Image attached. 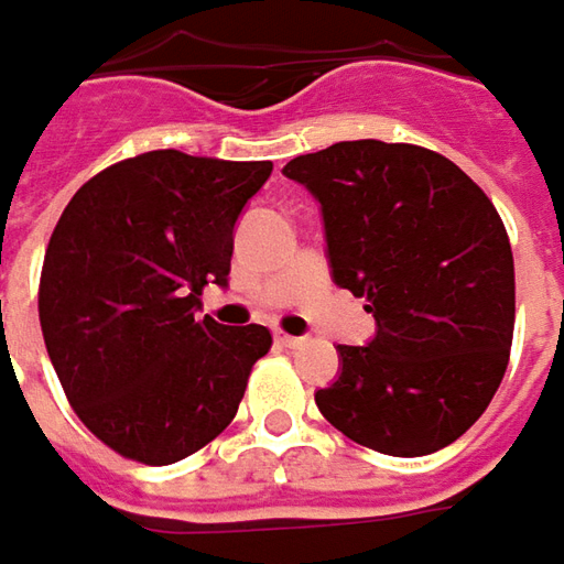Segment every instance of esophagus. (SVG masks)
I'll use <instances>...</instances> for the list:
<instances>
[{
  "mask_svg": "<svg viewBox=\"0 0 564 564\" xmlns=\"http://www.w3.org/2000/svg\"><path fill=\"white\" fill-rule=\"evenodd\" d=\"M274 339H278V343H281V346H286V348H299L302 346V343H305V339H302V336H290V333H274Z\"/></svg>",
  "mask_w": 564,
  "mask_h": 564,
  "instance_id": "34e87169",
  "label": "esophagus"
}]
</instances>
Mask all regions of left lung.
Segmentation results:
<instances>
[{
	"label": "left lung",
	"instance_id": "left-lung-1",
	"mask_svg": "<svg viewBox=\"0 0 564 564\" xmlns=\"http://www.w3.org/2000/svg\"><path fill=\"white\" fill-rule=\"evenodd\" d=\"M283 175L321 203L333 281L377 317L367 346H339L317 411L389 457L457 442L500 389L516 327L512 247L488 194L442 153L377 138L296 156Z\"/></svg>",
	"mask_w": 564,
	"mask_h": 564
}]
</instances>
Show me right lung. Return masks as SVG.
<instances>
[{
	"mask_svg": "<svg viewBox=\"0 0 564 564\" xmlns=\"http://www.w3.org/2000/svg\"><path fill=\"white\" fill-rule=\"evenodd\" d=\"M268 175V160L148 151L98 172L57 218L42 339L76 416L120 457L178 463L240 408L271 330L194 312L206 283H228L234 221Z\"/></svg>",
	"mask_w": 564,
	"mask_h": 564,
	"instance_id": "1",
	"label": "right lung"
}]
</instances>
